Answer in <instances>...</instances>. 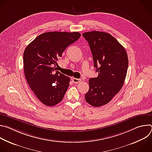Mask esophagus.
Here are the masks:
<instances>
[{
	"instance_id": "34e87169",
	"label": "esophagus",
	"mask_w": 152,
	"mask_h": 152,
	"mask_svg": "<svg viewBox=\"0 0 152 152\" xmlns=\"http://www.w3.org/2000/svg\"><path fill=\"white\" fill-rule=\"evenodd\" d=\"M72 79V81L73 82V83H80L82 80L80 79H77V78H75V77H73Z\"/></svg>"
}]
</instances>
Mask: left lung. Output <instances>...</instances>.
<instances>
[{"label": "left lung", "mask_w": 152, "mask_h": 152, "mask_svg": "<svg viewBox=\"0 0 152 152\" xmlns=\"http://www.w3.org/2000/svg\"><path fill=\"white\" fill-rule=\"evenodd\" d=\"M99 75L89 79V90L85 96L90 104L100 107L109 103L121 90L125 80L128 57L126 50L111 34L100 31L85 32Z\"/></svg>", "instance_id": "obj_1"}]
</instances>
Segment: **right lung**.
I'll use <instances>...</instances> for the list:
<instances>
[{"instance_id": "obj_1", "label": "right lung", "mask_w": 152, "mask_h": 152, "mask_svg": "<svg viewBox=\"0 0 152 152\" xmlns=\"http://www.w3.org/2000/svg\"><path fill=\"white\" fill-rule=\"evenodd\" d=\"M80 37L77 32H48L38 35L23 53L25 76L37 97L48 106L59 103L70 80L56 71L58 59L70 45Z\"/></svg>"}]
</instances>
